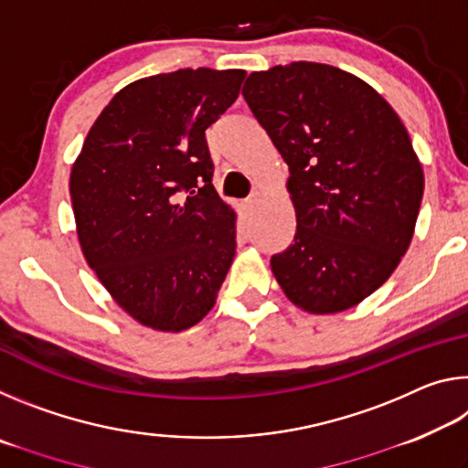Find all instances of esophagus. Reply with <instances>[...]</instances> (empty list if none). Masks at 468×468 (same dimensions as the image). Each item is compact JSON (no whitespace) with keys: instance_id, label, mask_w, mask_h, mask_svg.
I'll list each match as a JSON object with an SVG mask.
<instances>
[{"instance_id":"34e87169","label":"esophagus","mask_w":468,"mask_h":468,"mask_svg":"<svg viewBox=\"0 0 468 468\" xmlns=\"http://www.w3.org/2000/svg\"><path fill=\"white\" fill-rule=\"evenodd\" d=\"M256 204H258V194H253V196L248 197V200H245V208L253 210V208H256Z\"/></svg>"}]
</instances>
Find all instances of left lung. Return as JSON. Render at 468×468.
Returning <instances> with one entry per match:
<instances>
[{"instance_id": "obj_1", "label": "left lung", "mask_w": 468, "mask_h": 468, "mask_svg": "<svg viewBox=\"0 0 468 468\" xmlns=\"http://www.w3.org/2000/svg\"><path fill=\"white\" fill-rule=\"evenodd\" d=\"M243 99L289 165L297 231L271 258L292 303L357 305L413 239L423 169L394 109L357 76L314 61L250 74Z\"/></svg>"}]
</instances>
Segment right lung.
I'll list each match as a JSON object with an SVG mask.
<instances>
[{
    "label": "right lung",
    "instance_id": "1",
    "mask_svg": "<svg viewBox=\"0 0 468 468\" xmlns=\"http://www.w3.org/2000/svg\"><path fill=\"white\" fill-rule=\"evenodd\" d=\"M243 69L142 78L102 109L69 176L89 266L133 320L192 328L235 258V212L212 186L206 130L239 97Z\"/></svg>",
    "mask_w": 468,
    "mask_h": 468
}]
</instances>
